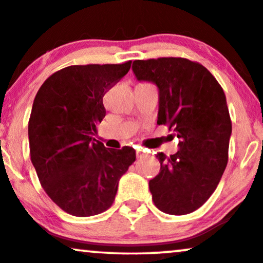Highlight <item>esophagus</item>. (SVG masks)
Returning a JSON list of instances; mask_svg holds the SVG:
<instances>
[{
  "label": "esophagus",
  "instance_id": "1",
  "mask_svg": "<svg viewBox=\"0 0 263 263\" xmlns=\"http://www.w3.org/2000/svg\"><path fill=\"white\" fill-rule=\"evenodd\" d=\"M144 154H145V151L143 149H137V156L138 157L144 156Z\"/></svg>",
  "mask_w": 263,
  "mask_h": 263
}]
</instances>
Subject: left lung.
I'll use <instances>...</instances> for the list:
<instances>
[{
	"label": "left lung",
	"mask_w": 263,
	"mask_h": 263,
	"mask_svg": "<svg viewBox=\"0 0 263 263\" xmlns=\"http://www.w3.org/2000/svg\"><path fill=\"white\" fill-rule=\"evenodd\" d=\"M133 72L138 81L157 86V124L168 125L180 139L174 155H156L161 167L149 181L154 203L171 215L197 211L228 163L231 120L223 88L203 65L183 58L135 60Z\"/></svg>",
	"instance_id": "8db88e82"
}]
</instances>
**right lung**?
<instances>
[{"label":"right lung","mask_w":263,"mask_h":263,"mask_svg":"<svg viewBox=\"0 0 263 263\" xmlns=\"http://www.w3.org/2000/svg\"><path fill=\"white\" fill-rule=\"evenodd\" d=\"M124 64L72 65L45 80L28 123L30 160L50 199L73 217L107 211L135 150L108 149L96 140L106 116L103 96L128 73Z\"/></svg>","instance_id":"obj_1"}]
</instances>
